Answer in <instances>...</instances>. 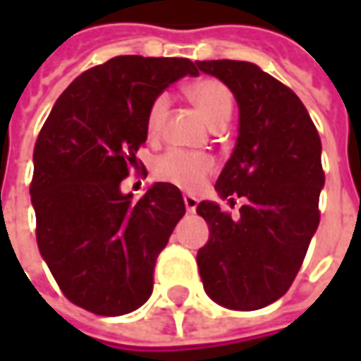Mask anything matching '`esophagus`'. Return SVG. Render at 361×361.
<instances>
[{"label": "esophagus", "mask_w": 361, "mask_h": 361, "mask_svg": "<svg viewBox=\"0 0 361 361\" xmlns=\"http://www.w3.org/2000/svg\"><path fill=\"white\" fill-rule=\"evenodd\" d=\"M183 203H185V209H188V212H195L199 199H197L195 195H183Z\"/></svg>", "instance_id": "34e87169"}]
</instances>
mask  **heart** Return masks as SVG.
<instances>
[{"label": "heart", "mask_w": 361, "mask_h": 361, "mask_svg": "<svg viewBox=\"0 0 361 361\" xmlns=\"http://www.w3.org/2000/svg\"><path fill=\"white\" fill-rule=\"evenodd\" d=\"M189 98L203 110L207 119L214 127H222L228 123V119L234 110V100L232 92L228 90L224 82L216 79H203V81L193 82L188 89ZM170 110V94L160 92V94L150 102L145 118V127L150 141H157L162 127H164L166 116ZM214 170V160L211 154L204 152H189V150L170 149L166 150L162 157L157 158L154 162V178L164 183H172L176 188L185 189V191H195L204 183Z\"/></svg>", "instance_id": "1"}]
</instances>
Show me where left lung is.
Wrapping results in <instances>:
<instances>
[{"label":"left lung","instance_id":"left-lung-1","mask_svg":"<svg viewBox=\"0 0 361 361\" xmlns=\"http://www.w3.org/2000/svg\"><path fill=\"white\" fill-rule=\"evenodd\" d=\"M232 90L240 106V133L222 168L216 191L242 197L240 219L201 201L209 242L197 253L211 300L228 310L253 311L276 302L292 286L319 226L325 185L321 139L292 89L250 61H197Z\"/></svg>","mask_w":361,"mask_h":361}]
</instances>
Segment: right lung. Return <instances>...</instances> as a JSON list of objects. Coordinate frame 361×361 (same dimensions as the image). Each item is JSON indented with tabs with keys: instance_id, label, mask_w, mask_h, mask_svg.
Segmentation results:
<instances>
[{
	"instance_id": "1",
	"label": "right lung",
	"mask_w": 361,
	"mask_h": 361,
	"mask_svg": "<svg viewBox=\"0 0 361 361\" xmlns=\"http://www.w3.org/2000/svg\"><path fill=\"white\" fill-rule=\"evenodd\" d=\"M185 75H199L185 58H111L63 90L38 133V250L63 295L90 313L118 317L149 300L158 255L185 214L172 183L158 181L139 199L119 188L145 170L137 150L150 102Z\"/></svg>"
}]
</instances>
